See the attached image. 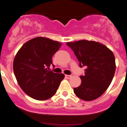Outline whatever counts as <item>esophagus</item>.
<instances>
[{"instance_id":"34e87169","label":"esophagus","mask_w":127,"mask_h":127,"mask_svg":"<svg viewBox=\"0 0 127 127\" xmlns=\"http://www.w3.org/2000/svg\"><path fill=\"white\" fill-rule=\"evenodd\" d=\"M65 77L67 79H70L72 77V75H65Z\"/></svg>"}]
</instances>
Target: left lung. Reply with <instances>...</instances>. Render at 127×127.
Returning a JSON list of instances; mask_svg holds the SVG:
<instances>
[{
    "mask_svg": "<svg viewBox=\"0 0 127 127\" xmlns=\"http://www.w3.org/2000/svg\"><path fill=\"white\" fill-rule=\"evenodd\" d=\"M79 62V66H85V74L81 75V84L73 88L79 98L92 101L103 94L109 87L116 71L114 54L99 42L81 40L67 42Z\"/></svg>",
    "mask_w": 127,
    "mask_h": 127,
    "instance_id": "left-lung-1",
    "label": "left lung"
}]
</instances>
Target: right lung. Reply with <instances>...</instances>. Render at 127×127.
Returning <instances> with one entry per match:
<instances>
[{"label": "right lung", "mask_w": 127, "mask_h": 127, "mask_svg": "<svg viewBox=\"0 0 127 127\" xmlns=\"http://www.w3.org/2000/svg\"><path fill=\"white\" fill-rule=\"evenodd\" d=\"M61 43L46 37H36L26 42L16 54L13 71L19 86L30 97L43 101L55 94L63 73H54L49 68L52 57Z\"/></svg>", "instance_id": "right-lung-1"}]
</instances>
